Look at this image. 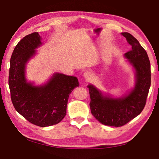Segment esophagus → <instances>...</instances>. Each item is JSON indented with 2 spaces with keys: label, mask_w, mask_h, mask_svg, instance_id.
<instances>
[{
  "label": "esophagus",
  "mask_w": 159,
  "mask_h": 159,
  "mask_svg": "<svg viewBox=\"0 0 159 159\" xmlns=\"http://www.w3.org/2000/svg\"><path fill=\"white\" fill-rule=\"evenodd\" d=\"M83 76H84L85 79L89 80L91 78V76H92V74H91L90 71H86L84 74H83Z\"/></svg>",
  "instance_id": "esophagus-1"
}]
</instances>
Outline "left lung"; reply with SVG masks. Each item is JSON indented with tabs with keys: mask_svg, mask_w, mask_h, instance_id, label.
I'll list each match as a JSON object with an SVG mask.
<instances>
[{
	"mask_svg": "<svg viewBox=\"0 0 159 159\" xmlns=\"http://www.w3.org/2000/svg\"><path fill=\"white\" fill-rule=\"evenodd\" d=\"M131 45L125 57L136 71V84L127 96L114 99L102 95L92 85L89 88L91 113L102 124L114 127L125 125L144 109L151 85V67L147 53L133 35L121 34Z\"/></svg>",
	"mask_w": 159,
	"mask_h": 159,
	"instance_id": "8db88e82",
	"label": "left lung"
}]
</instances>
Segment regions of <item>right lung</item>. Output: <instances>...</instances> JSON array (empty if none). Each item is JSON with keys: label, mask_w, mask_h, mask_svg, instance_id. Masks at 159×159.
<instances>
[{"label": "right lung", "mask_w": 159, "mask_h": 159, "mask_svg": "<svg viewBox=\"0 0 159 159\" xmlns=\"http://www.w3.org/2000/svg\"><path fill=\"white\" fill-rule=\"evenodd\" d=\"M41 36L34 32L23 38L10 58L8 84L13 106L29 122L40 127L60 123L66 114L69 95L79 86L76 77L53 75L46 84L34 86L26 82L25 65L41 45Z\"/></svg>", "instance_id": "1"}]
</instances>
